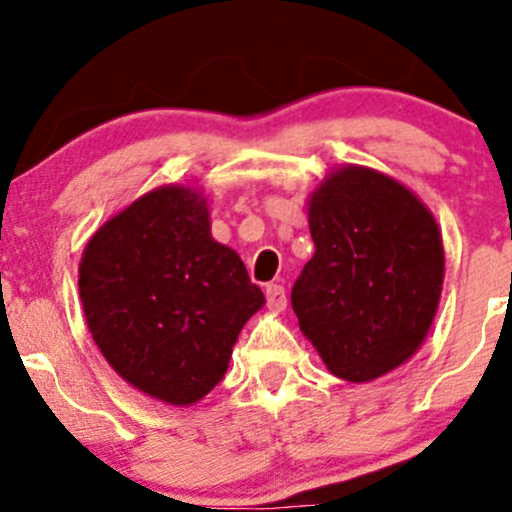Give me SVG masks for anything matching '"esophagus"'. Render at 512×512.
<instances>
[{"label": "esophagus", "mask_w": 512, "mask_h": 512, "mask_svg": "<svg viewBox=\"0 0 512 512\" xmlns=\"http://www.w3.org/2000/svg\"><path fill=\"white\" fill-rule=\"evenodd\" d=\"M265 297H267V307H270L272 312H282V309L287 307V294L282 285H267Z\"/></svg>", "instance_id": "1"}]
</instances>
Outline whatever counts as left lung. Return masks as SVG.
Masks as SVG:
<instances>
[{"instance_id":"left-lung-1","label":"left lung","mask_w":512,"mask_h":512,"mask_svg":"<svg viewBox=\"0 0 512 512\" xmlns=\"http://www.w3.org/2000/svg\"><path fill=\"white\" fill-rule=\"evenodd\" d=\"M312 260L292 287L299 329L344 381L379 379L416 354L443 289L431 210L379 170L344 165L309 198Z\"/></svg>"}]
</instances>
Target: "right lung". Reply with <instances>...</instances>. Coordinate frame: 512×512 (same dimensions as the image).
Returning <instances> with one entry per match:
<instances>
[{
	"mask_svg": "<svg viewBox=\"0 0 512 512\" xmlns=\"http://www.w3.org/2000/svg\"><path fill=\"white\" fill-rule=\"evenodd\" d=\"M79 292L113 371L170 406L213 391L237 334L265 304L240 255L210 235L208 200L185 185L151 190L98 227Z\"/></svg>",
	"mask_w": 512,
	"mask_h": 512,
	"instance_id": "obj_1",
	"label": "right lung"
}]
</instances>
